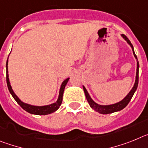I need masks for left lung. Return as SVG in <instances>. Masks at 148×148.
<instances>
[{
    "instance_id": "obj_1",
    "label": "left lung",
    "mask_w": 148,
    "mask_h": 148,
    "mask_svg": "<svg viewBox=\"0 0 148 148\" xmlns=\"http://www.w3.org/2000/svg\"><path fill=\"white\" fill-rule=\"evenodd\" d=\"M121 36L124 38V40L127 41L128 44L130 45L131 48H132V51H133V55H134L135 58L137 60V69H136V80H135L134 86H133V88L130 90V92L127 94V95L126 96L122 101H119V102L116 103H114V104L111 105H100L97 103H95L92 99V97H90L89 94L87 92L86 88H85L84 86H83V90H84L85 95H86V97L87 99V101L89 103L90 106L95 111L97 112L101 113V114H110V113L120 111V110H123L124 108H125L126 106H127V104L129 103V102L130 101V100L133 97V95H134L135 92L137 89V87H138V69H139V64H138V59H137V56H136V53L134 52V48H133V45L131 44L130 41L128 39V38L125 35L122 34Z\"/></svg>"
}]
</instances>
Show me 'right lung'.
<instances>
[{
	"label": "right lung",
	"instance_id": "add662e5",
	"mask_svg": "<svg viewBox=\"0 0 148 148\" xmlns=\"http://www.w3.org/2000/svg\"><path fill=\"white\" fill-rule=\"evenodd\" d=\"M8 59H7V61H6V83H7V86H8V89L10 91V94L12 95V96L13 97V98L15 99V101L20 105V106L22 108L23 110H24L25 111H27V112L30 113V114H33V115H48V114H51L52 112H54L55 111L58 110L60 108V105H61L62 102V96H63V92L64 90H65V87L66 86L67 83L69 81V78H67L62 82L61 85V87H60V93H59V97L56 102L53 103H51L50 105H46V106H33V105L28 104V103H25L22 102L21 101L20 99L18 97V96L15 94V92H13L12 90V86L10 85V79H9V74H8Z\"/></svg>",
	"mask_w": 148,
	"mask_h": 148
}]
</instances>
